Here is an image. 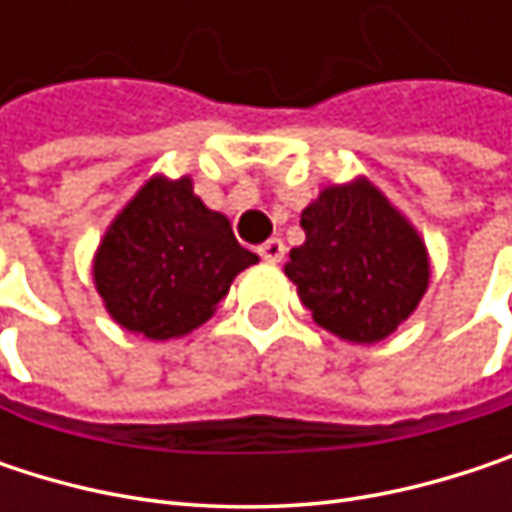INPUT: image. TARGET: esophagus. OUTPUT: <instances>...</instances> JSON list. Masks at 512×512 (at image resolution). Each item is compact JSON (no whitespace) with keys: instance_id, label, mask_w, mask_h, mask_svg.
Wrapping results in <instances>:
<instances>
[{"instance_id":"34e87169","label":"esophagus","mask_w":512,"mask_h":512,"mask_svg":"<svg viewBox=\"0 0 512 512\" xmlns=\"http://www.w3.org/2000/svg\"><path fill=\"white\" fill-rule=\"evenodd\" d=\"M284 252H287V249H284V243H281L278 237H272V240H266V243H263V246L257 249V255L263 257L266 263H278V260L284 257Z\"/></svg>"}]
</instances>
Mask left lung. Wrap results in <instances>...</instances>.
Segmentation results:
<instances>
[{
    "mask_svg": "<svg viewBox=\"0 0 512 512\" xmlns=\"http://www.w3.org/2000/svg\"><path fill=\"white\" fill-rule=\"evenodd\" d=\"M299 225L305 243L290 249L284 275L317 326L379 344L415 314L433 275L427 243L367 177L323 186Z\"/></svg>",
    "mask_w": 512,
    "mask_h": 512,
    "instance_id": "1",
    "label": "left lung"
}]
</instances>
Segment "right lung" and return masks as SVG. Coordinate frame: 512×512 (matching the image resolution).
<instances>
[{"label":"right lung","instance_id":"add662e5","mask_svg":"<svg viewBox=\"0 0 512 512\" xmlns=\"http://www.w3.org/2000/svg\"><path fill=\"white\" fill-rule=\"evenodd\" d=\"M252 263L255 252L237 243L225 213L195 195L189 174H154L109 222L91 275L121 329L171 341L204 326Z\"/></svg>","mask_w":512,"mask_h":512}]
</instances>
